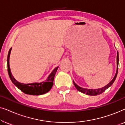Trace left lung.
<instances>
[{
  "label": "left lung",
  "mask_w": 125,
  "mask_h": 125,
  "mask_svg": "<svg viewBox=\"0 0 125 125\" xmlns=\"http://www.w3.org/2000/svg\"><path fill=\"white\" fill-rule=\"evenodd\" d=\"M118 61H119V57H118V53L117 52V72H116L115 75L114 76V77L113 78L112 81H111L110 83H109L107 85H106L105 86L103 87V88H100V89H84L83 88H81V87L78 86L76 84V83H74V81H73V83H74V86L76 87V88L77 89V90H78V91L82 92V93L86 94L87 95H97L99 94H101L103 93L109 87H110L111 85H112L113 83L115 81L116 77H117V73H118Z\"/></svg>",
  "instance_id": "8db88e82"
}]
</instances>
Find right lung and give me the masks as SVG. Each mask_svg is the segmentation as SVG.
I'll return each instance as SVG.
<instances>
[{
	"instance_id": "1",
	"label": "right lung",
	"mask_w": 125,
	"mask_h": 125,
	"mask_svg": "<svg viewBox=\"0 0 125 125\" xmlns=\"http://www.w3.org/2000/svg\"><path fill=\"white\" fill-rule=\"evenodd\" d=\"M11 48H10L9 52H8V57H7V66H8V72L9 74L10 78L13 84L18 88L19 89L23 92V93L27 94L30 95H42L45 94L47 92H49L53 86V84L54 77L55 74L57 72L58 68L57 67L54 69L51 74L49 75L48 77V79L45 82H42L41 83H19L15 79L12 75L11 74V71H10V64H9V60L10 53H11Z\"/></svg>"
}]
</instances>
